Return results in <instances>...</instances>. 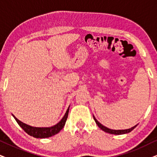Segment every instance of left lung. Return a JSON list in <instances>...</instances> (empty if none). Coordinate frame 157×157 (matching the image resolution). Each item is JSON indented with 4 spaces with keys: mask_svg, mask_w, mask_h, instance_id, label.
I'll list each match as a JSON object with an SVG mask.
<instances>
[{
    "mask_svg": "<svg viewBox=\"0 0 157 157\" xmlns=\"http://www.w3.org/2000/svg\"><path fill=\"white\" fill-rule=\"evenodd\" d=\"M93 119H94L95 122H96V123L97 124V125H98L99 128H100L102 130H104V132H108V133H110V134H114V135H122V134H125V133H128V132H131L133 129L136 128V127L137 126L135 125L134 127H132V128H130V129H127V130H112V129H109L108 128H106V127H105L103 125V124H101L100 122H98V120H96V118H95V117L93 116Z\"/></svg>",
    "mask_w": 157,
    "mask_h": 157,
    "instance_id": "1",
    "label": "left lung"
}]
</instances>
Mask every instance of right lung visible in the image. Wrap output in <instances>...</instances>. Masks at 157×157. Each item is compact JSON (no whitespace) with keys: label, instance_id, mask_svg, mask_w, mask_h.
Returning <instances> with one entry per match:
<instances>
[{"label":"right lung","instance_id":"add662e5","mask_svg":"<svg viewBox=\"0 0 157 157\" xmlns=\"http://www.w3.org/2000/svg\"><path fill=\"white\" fill-rule=\"evenodd\" d=\"M69 110V106L68 107L64 116L63 117V118L61 119L60 122L57 123L55 125L50 127V128H36V127L29 126L28 124L21 122L20 120H19L17 118H16L13 115V117H14L18 124H19V126H20L27 134L29 135V136H33L34 138H45L54 136V135L57 134L58 132H60L61 129H63L64 126L65 125V123H66L67 119L68 117Z\"/></svg>","mask_w":157,"mask_h":157}]
</instances>
